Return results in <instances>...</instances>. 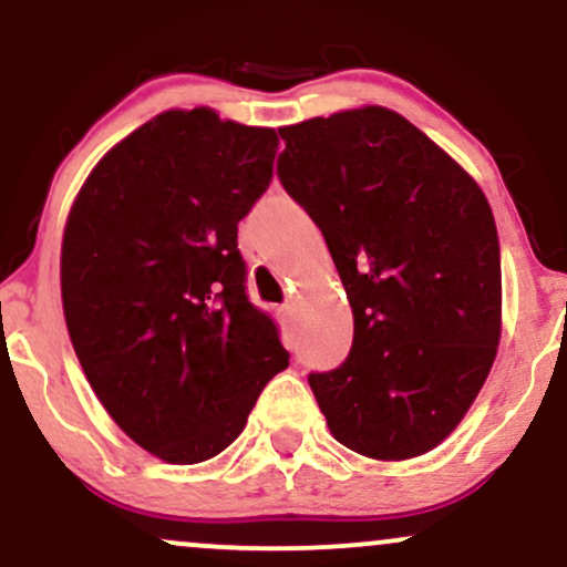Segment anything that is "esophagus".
I'll use <instances>...</instances> for the list:
<instances>
[{"label":"esophagus","mask_w":567,"mask_h":567,"mask_svg":"<svg viewBox=\"0 0 567 567\" xmlns=\"http://www.w3.org/2000/svg\"><path fill=\"white\" fill-rule=\"evenodd\" d=\"M279 320H282V324L285 328H290V322H292V306L290 303H285V306H279Z\"/></svg>","instance_id":"1"}]
</instances>
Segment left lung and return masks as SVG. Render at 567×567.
<instances>
[{
  "instance_id": "1",
  "label": "left lung",
  "mask_w": 567,
  "mask_h": 567,
  "mask_svg": "<svg viewBox=\"0 0 567 567\" xmlns=\"http://www.w3.org/2000/svg\"><path fill=\"white\" fill-rule=\"evenodd\" d=\"M279 135V181L320 226L354 315L347 360L309 373L330 434L379 461L432 451L480 394L501 338V247L483 188L381 106Z\"/></svg>"
}]
</instances>
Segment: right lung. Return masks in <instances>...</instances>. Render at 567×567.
<instances>
[{"instance_id":"obj_1","label":"right lung","mask_w":567,"mask_h":567,"mask_svg":"<svg viewBox=\"0 0 567 567\" xmlns=\"http://www.w3.org/2000/svg\"><path fill=\"white\" fill-rule=\"evenodd\" d=\"M271 127L165 112L84 181L61 250L66 328L116 426L167 464L239 437L290 354L250 303L237 224L271 184Z\"/></svg>"}]
</instances>
